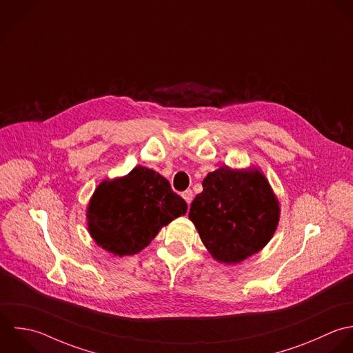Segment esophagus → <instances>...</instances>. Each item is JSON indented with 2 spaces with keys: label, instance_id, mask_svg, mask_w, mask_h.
<instances>
[{
  "label": "esophagus",
  "instance_id": "1",
  "mask_svg": "<svg viewBox=\"0 0 353 353\" xmlns=\"http://www.w3.org/2000/svg\"><path fill=\"white\" fill-rule=\"evenodd\" d=\"M182 197L185 199V201L188 203V205H190V203H192V200H193V192L189 189V190H186V192L182 193Z\"/></svg>",
  "mask_w": 353,
  "mask_h": 353
}]
</instances>
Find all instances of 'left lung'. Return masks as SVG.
I'll return each instance as SVG.
<instances>
[{
  "label": "left lung",
  "mask_w": 353,
  "mask_h": 353,
  "mask_svg": "<svg viewBox=\"0 0 353 353\" xmlns=\"http://www.w3.org/2000/svg\"><path fill=\"white\" fill-rule=\"evenodd\" d=\"M279 203L257 168L210 172L189 218L212 257L236 264L261 250L276 230Z\"/></svg>",
  "instance_id": "obj_1"
}]
</instances>
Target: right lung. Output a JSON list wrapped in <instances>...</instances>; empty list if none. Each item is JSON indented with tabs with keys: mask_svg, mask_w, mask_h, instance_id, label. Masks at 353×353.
I'll return each instance as SVG.
<instances>
[{
	"mask_svg": "<svg viewBox=\"0 0 353 353\" xmlns=\"http://www.w3.org/2000/svg\"><path fill=\"white\" fill-rule=\"evenodd\" d=\"M186 211V201L164 176L137 165L125 176L97 186L86 216L96 243L121 257L141 252L163 226Z\"/></svg>",
	"mask_w": 353,
	"mask_h": 353,
	"instance_id": "obj_1",
	"label": "right lung"
}]
</instances>
